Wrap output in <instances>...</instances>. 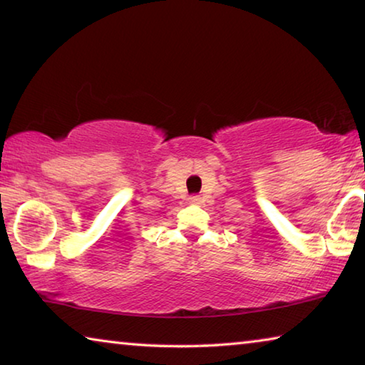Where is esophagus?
Listing matches in <instances>:
<instances>
[{"label":"esophagus","instance_id":"1","mask_svg":"<svg viewBox=\"0 0 365 365\" xmlns=\"http://www.w3.org/2000/svg\"><path fill=\"white\" fill-rule=\"evenodd\" d=\"M188 202H190V205H200V202H201V197L197 196V195H195V196H190V197H188Z\"/></svg>","mask_w":365,"mask_h":365}]
</instances>
